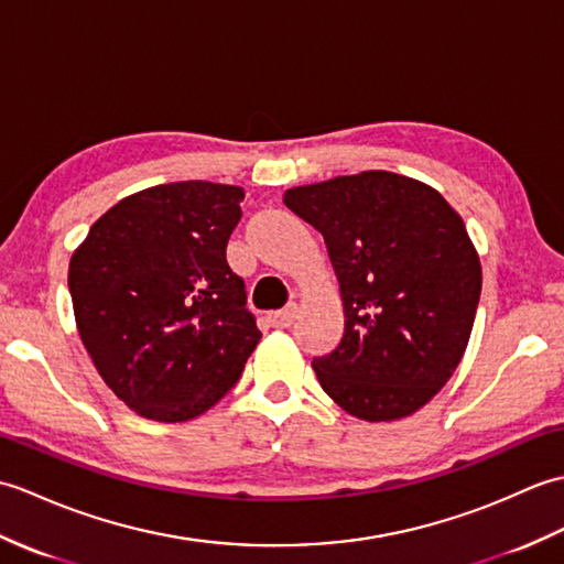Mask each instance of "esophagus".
<instances>
[{
  "instance_id": "esophagus-1",
  "label": "esophagus",
  "mask_w": 564,
  "mask_h": 564,
  "mask_svg": "<svg viewBox=\"0 0 564 564\" xmlns=\"http://www.w3.org/2000/svg\"><path fill=\"white\" fill-rule=\"evenodd\" d=\"M294 316H296V304H290L282 311H274V314H270V323L274 325V328H290V325L294 323Z\"/></svg>"
}]
</instances>
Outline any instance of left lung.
Listing matches in <instances>:
<instances>
[{
    "label": "left lung",
    "instance_id": "left-lung-1",
    "mask_svg": "<svg viewBox=\"0 0 564 564\" xmlns=\"http://www.w3.org/2000/svg\"><path fill=\"white\" fill-rule=\"evenodd\" d=\"M284 205L323 234L340 282L345 335L314 359L323 391L365 422L427 405L460 365L480 302V258L458 212L391 171L296 185Z\"/></svg>",
    "mask_w": 564,
    "mask_h": 564
}]
</instances>
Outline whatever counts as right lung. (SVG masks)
I'll return each mask as SVG.
<instances>
[{"label":"right lung","instance_id":"obj_1","mask_svg":"<svg viewBox=\"0 0 564 564\" xmlns=\"http://www.w3.org/2000/svg\"><path fill=\"white\" fill-rule=\"evenodd\" d=\"M243 187L154 185L122 197L69 260L77 330L106 386L137 415L187 422L239 381L260 343L227 262Z\"/></svg>","mask_w":564,"mask_h":564}]
</instances>
